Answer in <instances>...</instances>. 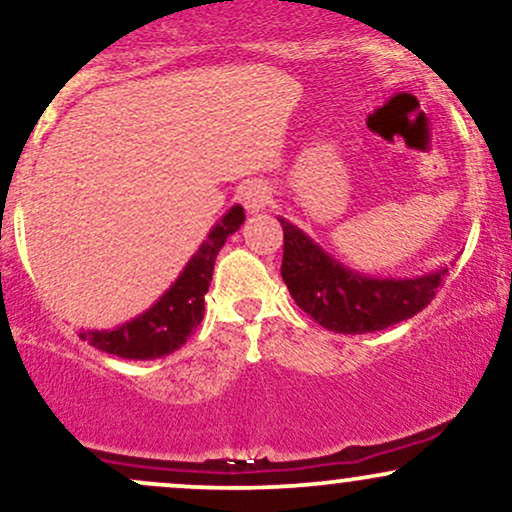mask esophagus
I'll use <instances>...</instances> for the list:
<instances>
[{
  "instance_id": "1",
  "label": "esophagus",
  "mask_w": 512,
  "mask_h": 512,
  "mask_svg": "<svg viewBox=\"0 0 512 512\" xmlns=\"http://www.w3.org/2000/svg\"><path fill=\"white\" fill-rule=\"evenodd\" d=\"M240 200H243V205L250 214H255V212H262V209L269 205V200H272V193H269L267 183L252 181L243 188V193H240Z\"/></svg>"
}]
</instances>
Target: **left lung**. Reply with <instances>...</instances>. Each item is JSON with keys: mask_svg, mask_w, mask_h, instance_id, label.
Masks as SVG:
<instances>
[{"mask_svg": "<svg viewBox=\"0 0 512 512\" xmlns=\"http://www.w3.org/2000/svg\"><path fill=\"white\" fill-rule=\"evenodd\" d=\"M283 226L281 276L293 300L336 334H369L415 317L446 279L441 267L415 279H377L346 267L291 221Z\"/></svg>", "mask_w": 512, "mask_h": 512, "instance_id": "8db88e82", "label": "left lung"}]
</instances>
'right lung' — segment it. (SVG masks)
Listing matches in <instances>:
<instances>
[{"mask_svg": "<svg viewBox=\"0 0 512 512\" xmlns=\"http://www.w3.org/2000/svg\"><path fill=\"white\" fill-rule=\"evenodd\" d=\"M243 221V207L233 205L212 226L207 240H202L178 279L150 310L114 329L80 331V338L102 353L123 357V360H157L181 348L205 315V293L212 281L214 260L224 248L226 238L236 233Z\"/></svg>", "mask_w": 512, "mask_h": 512, "instance_id": "add662e5", "label": "right lung"}]
</instances>
